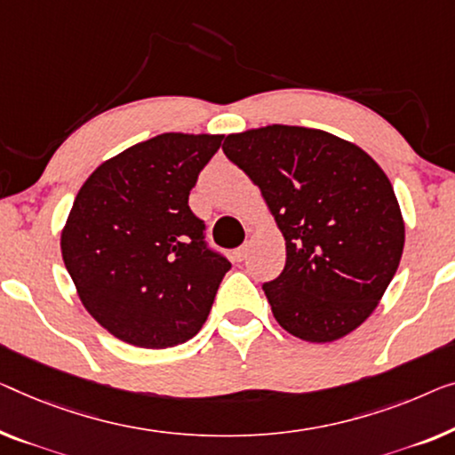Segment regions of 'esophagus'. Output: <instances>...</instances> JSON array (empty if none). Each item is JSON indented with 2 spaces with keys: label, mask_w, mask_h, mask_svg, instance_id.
<instances>
[{
  "label": "esophagus",
  "mask_w": 455,
  "mask_h": 455,
  "mask_svg": "<svg viewBox=\"0 0 455 455\" xmlns=\"http://www.w3.org/2000/svg\"><path fill=\"white\" fill-rule=\"evenodd\" d=\"M248 250H250V243H248V242L242 243L240 248L234 250V259H235V260H243V259H246V256H248Z\"/></svg>",
  "instance_id": "1"
}]
</instances>
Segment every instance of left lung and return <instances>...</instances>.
<instances>
[{"mask_svg":"<svg viewBox=\"0 0 455 455\" xmlns=\"http://www.w3.org/2000/svg\"><path fill=\"white\" fill-rule=\"evenodd\" d=\"M223 154L260 188L287 260L262 285L289 334L332 342L378 307L404 250L392 182L359 146L320 129L267 124L232 133Z\"/></svg>","mask_w":455,"mask_h":455,"instance_id":"1","label":"left lung"}]
</instances>
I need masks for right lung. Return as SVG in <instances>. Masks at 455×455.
<instances>
[{"instance_id": "1", "label": "right lung", "mask_w": 455, "mask_h": 455, "mask_svg": "<svg viewBox=\"0 0 455 455\" xmlns=\"http://www.w3.org/2000/svg\"><path fill=\"white\" fill-rule=\"evenodd\" d=\"M223 135L162 133L102 162L61 229V254L84 307L129 345L193 339L232 265L203 240L188 207Z\"/></svg>"}]
</instances>
